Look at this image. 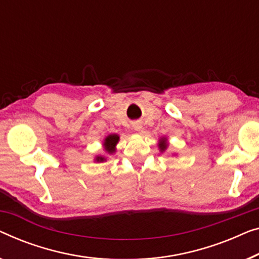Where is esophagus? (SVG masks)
Masks as SVG:
<instances>
[{
	"label": "esophagus",
	"instance_id": "obj_1",
	"mask_svg": "<svg viewBox=\"0 0 259 259\" xmlns=\"http://www.w3.org/2000/svg\"><path fill=\"white\" fill-rule=\"evenodd\" d=\"M133 128L136 130V131H138V132H140V131L142 130L141 123H140V122H134V123H133Z\"/></svg>",
	"mask_w": 259,
	"mask_h": 259
}]
</instances>
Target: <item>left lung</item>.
<instances>
[{
    "instance_id": "left-lung-1",
    "label": "left lung",
    "mask_w": 259,
    "mask_h": 259,
    "mask_svg": "<svg viewBox=\"0 0 259 259\" xmlns=\"http://www.w3.org/2000/svg\"><path fill=\"white\" fill-rule=\"evenodd\" d=\"M168 147V144H167V139L166 138H162L161 140L159 141V148L161 152H164Z\"/></svg>"
}]
</instances>
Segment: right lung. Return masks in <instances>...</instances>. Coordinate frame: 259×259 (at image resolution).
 <instances>
[{
	"mask_svg": "<svg viewBox=\"0 0 259 259\" xmlns=\"http://www.w3.org/2000/svg\"><path fill=\"white\" fill-rule=\"evenodd\" d=\"M118 141H119L118 134H110V136H107L106 138H105L104 148H105V151H106V153H108V154H113V153L115 152V146H117ZM105 160L106 159H105L104 156L96 157L97 162H103V161H105Z\"/></svg>",
	"mask_w": 259,
	"mask_h": 259,
	"instance_id": "obj_1",
	"label": "right lung"
}]
</instances>
